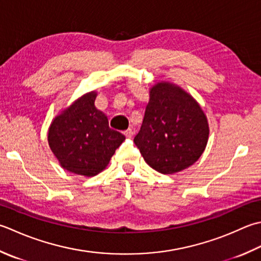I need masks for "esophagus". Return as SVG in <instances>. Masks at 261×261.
<instances>
[{
	"label": "esophagus",
	"mask_w": 261,
	"mask_h": 261,
	"mask_svg": "<svg viewBox=\"0 0 261 261\" xmlns=\"http://www.w3.org/2000/svg\"><path fill=\"white\" fill-rule=\"evenodd\" d=\"M132 135H134V132H132L131 129H127V130L124 131V136H125L126 138H131Z\"/></svg>",
	"instance_id": "1"
}]
</instances>
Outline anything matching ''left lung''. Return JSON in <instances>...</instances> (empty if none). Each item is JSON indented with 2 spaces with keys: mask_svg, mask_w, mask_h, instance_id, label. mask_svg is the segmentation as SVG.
Segmentation results:
<instances>
[{
  "mask_svg": "<svg viewBox=\"0 0 261 261\" xmlns=\"http://www.w3.org/2000/svg\"><path fill=\"white\" fill-rule=\"evenodd\" d=\"M207 117L192 97L170 83L150 89L149 103L135 144L145 162L162 174L191 166L205 150Z\"/></svg>",
  "mask_w": 261,
  "mask_h": 261,
  "instance_id": "1",
  "label": "left lung"
}]
</instances>
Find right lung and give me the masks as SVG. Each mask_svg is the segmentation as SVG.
I'll use <instances>...</instances> for the list:
<instances>
[{
	"label": "right lung",
	"instance_id": "add662e5",
	"mask_svg": "<svg viewBox=\"0 0 261 261\" xmlns=\"http://www.w3.org/2000/svg\"><path fill=\"white\" fill-rule=\"evenodd\" d=\"M89 93L58 115L48 130V144L60 164L75 174L94 176L103 171L125 137L111 129Z\"/></svg>",
	"mask_w": 261,
	"mask_h": 261
}]
</instances>
